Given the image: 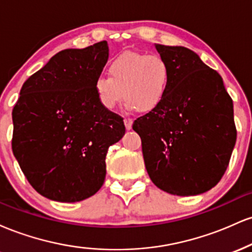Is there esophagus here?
<instances>
[{"mask_svg": "<svg viewBox=\"0 0 252 252\" xmlns=\"http://www.w3.org/2000/svg\"><path fill=\"white\" fill-rule=\"evenodd\" d=\"M124 124H126V130H130L132 128V120L131 118H124Z\"/></svg>", "mask_w": 252, "mask_h": 252, "instance_id": "34e87169", "label": "esophagus"}]
</instances>
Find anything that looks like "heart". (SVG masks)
Wrapping results in <instances>:
<instances>
[{
  "label": "heart",
  "mask_w": 252,
  "mask_h": 252,
  "mask_svg": "<svg viewBox=\"0 0 252 252\" xmlns=\"http://www.w3.org/2000/svg\"><path fill=\"white\" fill-rule=\"evenodd\" d=\"M109 76H98L94 91L103 108L115 109L121 100L128 109L148 112L158 108L170 85L169 63L158 53L126 52L115 58Z\"/></svg>",
  "instance_id": "b5f03b06"
}]
</instances>
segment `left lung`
<instances>
[{
    "label": "left lung",
    "instance_id": "1",
    "mask_svg": "<svg viewBox=\"0 0 252 252\" xmlns=\"http://www.w3.org/2000/svg\"><path fill=\"white\" fill-rule=\"evenodd\" d=\"M169 63L162 103L138 117L144 164L155 186L174 195H196L224 175L235 147L233 104L220 74L181 46L155 45Z\"/></svg>",
    "mask_w": 252,
    "mask_h": 252
}]
</instances>
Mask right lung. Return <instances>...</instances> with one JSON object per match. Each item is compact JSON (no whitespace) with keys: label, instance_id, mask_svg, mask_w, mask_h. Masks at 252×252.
<instances>
[{"label":"right lung","instance_id":"obj_1","mask_svg":"<svg viewBox=\"0 0 252 252\" xmlns=\"http://www.w3.org/2000/svg\"><path fill=\"white\" fill-rule=\"evenodd\" d=\"M108 58L106 41L63 50L22 85L11 114V148L45 198L76 202L103 186L109 147L126 132L123 118L103 108L94 91Z\"/></svg>","mask_w":252,"mask_h":252}]
</instances>
